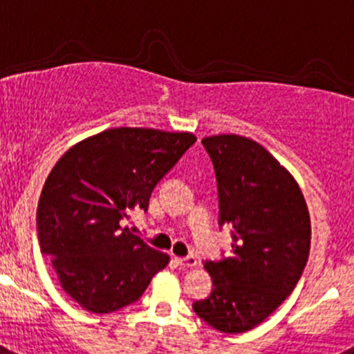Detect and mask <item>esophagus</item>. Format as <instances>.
<instances>
[{
    "instance_id": "obj_1",
    "label": "esophagus",
    "mask_w": 354,
    "mask_h": 354,
    "mask_svg": "<svg viewBox=\"0 0 354 354\" xmlns=\"http://www.w3.org/2000/svg\"><path fill=\"white\" fill-rule=\"evenodd\" d=\"M174 261L180 264L181 268H195V266H197V257H194V256L174 257Z\"/></svg>"
}]
</instances>
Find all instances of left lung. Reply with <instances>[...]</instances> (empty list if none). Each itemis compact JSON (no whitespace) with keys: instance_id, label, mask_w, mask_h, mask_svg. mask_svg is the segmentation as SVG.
Wrapping results in <instances>:
<instances>
[{"instance_id":"1","label":"left lung","mask_w":354,"mask_h":354,"mask_svg":"<svg viewBox=\"0 0 354 354\" xmlns=\"http://www.w3.org/2000/svg\"><path fill=\"white\" fill-rule=\"evenodd\" d=\"M218 180L219 225L232 226L230 257L207 261V299L194 311L216 330L242 334L263 324L299 282L311 242L306 201L292 174L254 140H202Z\"/></svg>"}]
</instances>
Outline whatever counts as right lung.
<instances>
[{
  "label": "right lung",
  "mask_w": 354,
  "mask_h": 354,
  "mask_svg": "<svg viewBox=\"0 0 354 354\" xmlns=\"http://www.w3.org/2000/svg\"><path fill=\"white\" fill-rule=\"evenodd\" d=\"M195 142L187 131L105 129L71 147L48 174L36 216L41 252L86 311L135 303L167 266L169 256L121 228V219L149 209L156 185Z\"/></svg>",
  "instance_id": "right-lung-1"
}]
</instances>
